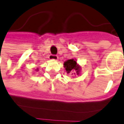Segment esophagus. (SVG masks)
I'll use <instances>...</instances> for the list:
<instances>
[{"instance_id":"obj_1","label":"esophagus","mask_w":124,"mask_h":124,"mask_svg":"<svg viewBox=\"0 0 124 124\" xmlns=\"http://www.w3.org/2000/svg\"><path fill=\"white\" fill-rule=\"evenodd\" d=\"M49 59H50V60H58L59 57H58V56H56V55L51 54L50 55V56H49Z\"/></svg>"}]
</instances>
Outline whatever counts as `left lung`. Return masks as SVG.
<instances>
[{"instance_id":"obj_1","label":"left lung","mask_w":124,"mask_h":124,"mask_svg":"<svg viewBox=\"0 0 124 124\" xmlns=\"http://www.w3.org/2000/svg\"><path fill=\"white\" fill-rule=\"evenodd\" d=\"M65 71L67 72L68 74H71L72 75H80L81 70V68L77 63V60L75 59H72L67 60L65 61L63 63Z\"/></svg>"}]
</instances>
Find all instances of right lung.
Masks as SVG:
<instances>
[{
	"instance_id": "add662e5",
	"label": "right lung",
	"mask_w": 124,
	"mask_h": 124,
	"mask_svg": "<svg viewBox=\"0 0 124 124\" xmlns=\"http://www.w3.org/2000/svg\"><path fill=\"white\" fill-rule=\"evenodd\" d=\"M36 71H39V68H36Z\"/></svg>"
}]
</instances>
